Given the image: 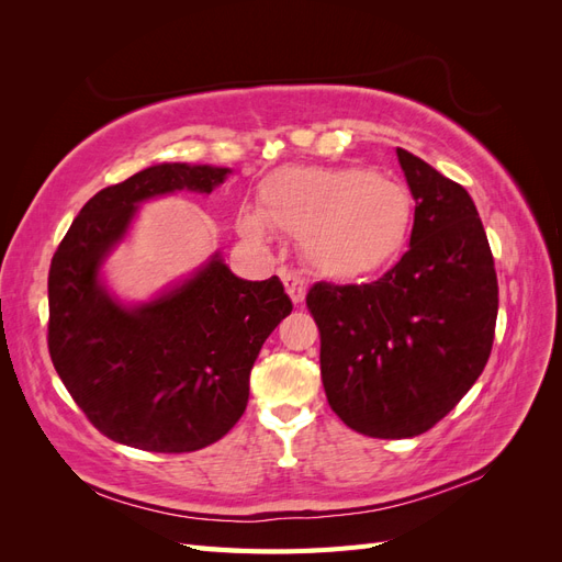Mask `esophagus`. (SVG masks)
Here are the masks:
<instances>
[{
	"label": "esophagus",
	"mask_w": 562,
	"mask_h": 562,
	"mask_svg": "<svg viewBox=\"0 0 562 562\" xmlns=\"http://www.w3.org/2000/svg\"><path fill=\"white\" fill-rule=\"evenodd\" d=\"M279 274L285 285V293L291 295V300L295 304H300L304 300V295H307V283H304V279H300L297 274H293V271H288V269H281Z\"/></svg>",
	"instance_id": "esophagus-1"
}]
</instances>
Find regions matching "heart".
<instances>
[{"label": "heart", "mask_w": 562, "mask_h": 562, "mask_svg": "<svg viewBox=\"0 0 562 562\" xmlns=\"http://www.w3.org/2000/svg\"><path fill=\"white\" fill-rule=\"evenodd\" d=\"M260 211L236 217L248 241L269 227L300 239L302 258L318 274L356 281L394 262L413 229L405 187L361 166H281L260 182Z\"/></svg>", "instance_id": "b5f03b06"}]
</instances>
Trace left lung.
I'll return each mask as SVG.
<instances>
[{
	"instance_id": "left-lung-1",
	"label": "left lung",
	"mask_w": 562,
	"mask_h": 562,
	"mask_svg": "<svg viewBox=\"0 0 562 562\" xmlns=\"http://www.w3.org/2000/svg\"><path fill=\"white\" fill-rule=\"evenodd\" d=\"M415 199L411 248L372 283L307 293L333 413L370 438L429 431L481 378L497 323V271L462 184L396 149Z\"/></svg>"
}]
</instances>
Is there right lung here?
Listing matches in <instances>:
<instances>
[{
	"label": "right lung",
	"instance_id": "1",
	"mask_svg": "<svg viewBox=\"0 0 562 562\" xmlns=\"http://www.w3.org/2000/svg\"><path fill=\"white\" fill-rule=\"evenodd\" d=\"M229 168L159 164L83 203L48 269V353L65 389L114 443L194 452L223 438L246 411L255 359L293 312L279 277L244 281L215 252L157 300L124 307L98 279L138 203L209 194Z\"/></svg>",
	"mask_w": 562,
	"mask_h": 562
}]
</instances>
